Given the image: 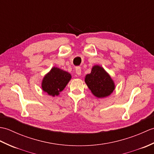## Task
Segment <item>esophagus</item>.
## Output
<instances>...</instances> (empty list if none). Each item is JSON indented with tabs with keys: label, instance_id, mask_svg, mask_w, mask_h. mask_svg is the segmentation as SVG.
I'll use <instances>...</instances> for the list:
<instances>
[{
	"label": "esophagus",
	"instance_id": "34e87169",
	"mask_svg": "<svg viewBox=\"0 0 154 154\" xmlns=\"http://www.w3.org/2000/svg\"><path fill=\"white\" fill-rule=\"evenodd\" d=\"M75 72H76L77 75H81V67H77L75 68Z\"/></svg>",
	"mask_w": 154,
	"mask_h": 154
}]
</instances>
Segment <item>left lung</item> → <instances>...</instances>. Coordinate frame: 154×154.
Returning a JSON list of instances; mask_svg holds the SVG:
<instances>
[{"mask_svg":"<svg viewBox=\"0 0 154 154\" xmlns=\"http://www.w3.org/2000/svg\"><path fill=\"white\" fill-rule=\"evenodd\" d=\"M85 81L91 92L98 98L109 96L114 90V83L110 75L99 65H94L92 68L91 73L86 75Z\"/></svg>","mask_w":154,"mask_h":154,"instance_id":"8db88e82","label":"left lung"}]
</instances>
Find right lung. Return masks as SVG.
Masks as SVG:
<instances>
[{"label": "right lung", "mask_w": 154, "mask_h": 154, "mask_svg": "<svg viewBox=\"0 0 154 154\" xmlns=\"http://www.w3.org/2000/svg\"><path fill=\"white\" fill-rule=\"evenodd\" d=\"M71 78V75L67 72L57 67H53L44 77L42 89L50 95H58L64 89Z\"/></svg>", "instance_id": "obj_1"}]
</instances>
